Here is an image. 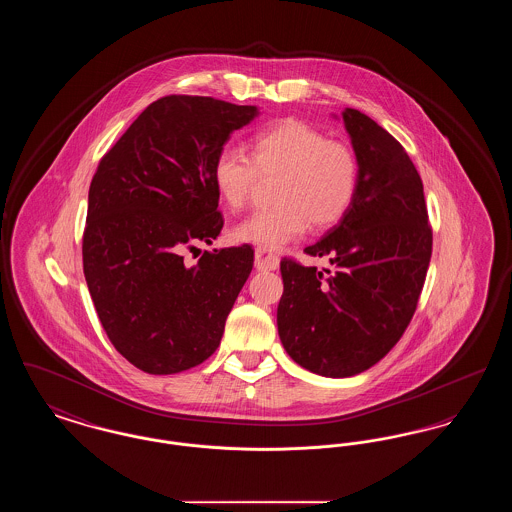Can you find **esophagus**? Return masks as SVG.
<instances>
[{"mask_svg":"<svg viewBox=\"0 0 512 512\" xmlns=\"http://www.w3.org/2000/svg\"><path fill=\"white\" fill-rule=\"evenodd\" d=\"M280 265V257L272 251H268L267 247H257L255 249V268L257 270H276Z\"/></svg>","mask_w":512,"mask_h":512,"instance_id":"obj_1","label":"esophagus"}]
</instances>
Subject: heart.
<instances>
[{
  "label": "heart",
  "instance_id": "heart-1",
  "mask_svg": "<svg viewBox=\"0 0 512 512\" xmlns=\"http://www.w3.org/2000/svg\"><path fill=\"white\" fill-rule=\"evenodd\" d=\"M259 174H280L276 205L247 215L232 228V236L278 249L299 238L309 224L326 230L349 213L359 192L361 165L347 144L330 140L307 122L284 121L251 140V157L240 147H222L211 169L220 201L234 211L247 203Z\"/></svg>",
  "mask_w": 512,
  "mask_h": 512
}]
</instances>
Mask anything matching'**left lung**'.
Listing matches in <instances>:
<instances>
[{"label": "left lung", "mask_w": 512, "mask_h": 512, "mask_svg": "<svg viewBox=\"0 0 512 512\" xmlns=\"http://www.w3.org/2000/svg\"><path fill=\"white\" fill-rule=\"evenodd\" d=\"M361 165L359 192L343 219L307 255L332 268L282 259L278 334L293 361L326 378L365 372L407 330L432 257L420 174L407 151L357 109L341 113Z\"/></svg>", "instance_id": "1"}]
</instances>
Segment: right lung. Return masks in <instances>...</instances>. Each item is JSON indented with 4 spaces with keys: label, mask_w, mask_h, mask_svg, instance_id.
<instances>
[{
    "label": "right lung",
    "mask_w": 512,
    "mask_h": 512,
    "mask_svg": "<svg viewBox=\"0 0 512 512\" xmlns=\"http://www.w3.org/2000/svg\"><path fill=\"white\" fill-rule=\"evenodd\" d=\"M255 105L203 96L153 101L99 161L82 238L86 284L107 338L147 374L201 365L253 268L251 245L213 244L222 230L213 161Z\"/></svg>",
    "instance_id": "1"
}]
</instances>
